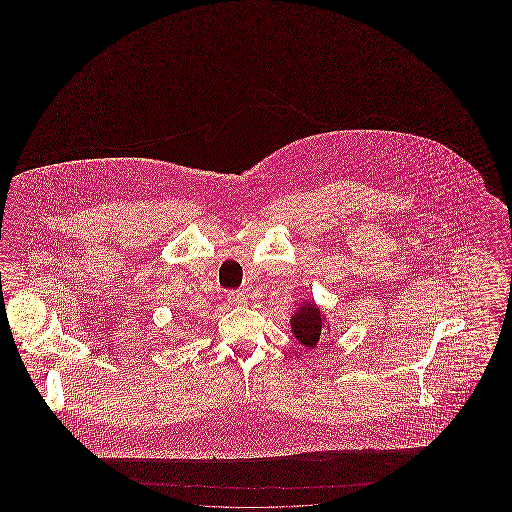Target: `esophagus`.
Returning a JSON list of instances; mask_svg holds the SVG:
<instances>
[{
  "mask_svg": "<svg viewBox=\"0 0 512 512\" xmlns=\"http://www.w3.org/2000/svg\"><path fill=\"white\" fill-rule=\"evenodd\" d=\"M228 295V301L232 303V305H245L247 301H245V293L240 292V290H232V292L226 293Z\"/></svg>",
  "mask_w": 512,
  "mask_h": 512,
  "instance_id": "esophagus-1",
  "label": "esophagus"
}]
</instances>
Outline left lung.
I'll return each instance as SVG.
<instances>
[{
    "label": "left lung",
    "instance_id": "1",
    "mask_svg": "<svg viewBox=\"0 0 512 512\" xmlns=\"http://www.w3.org/2000/svg\"><path fill=\"white\" fill-rule=\"evenodd\" d=\"M324 328V317L317 305L307 303L292 317V332L295 340L305 347H315Z\"/></svg>",
    "mask_w": 512,
    "mask_h": 512
}]
</instances>
